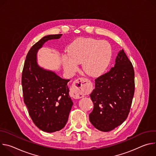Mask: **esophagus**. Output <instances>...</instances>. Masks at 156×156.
I'll use <instances>...</instances> for the list:
<instances>
[{"label":"esophagus","instance_id":"esophagus-1","mask_svg":"<svg viewBox=\"0 0 156 156\" xmlns=\"http://www.w3.org/2000/svg\"><path fill=\"white\" fill-rule=\"evenodd\" d=\"M87 81L84 78H79L73 82L72 91V96L75 99H80L84 97L83 92L87 88Z\"/></svg>","mask_w":156,"mask_h":156}]
</instances>
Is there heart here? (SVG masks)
<instances>
[{
	"label": "heart",
	"instance_id": "1",
	"mask_svg": "<svg viewBox=\"0 0 156 156\" xmlns=\"http://www.w3.org/2000/svg\"><path fill=\"white\" fill-rule=\"evenodd\" d=\"M69 54L63 57L65 69L74 72L78 68V63H82L84 72L91 76L102 75L112 57V49L105 41L93 38L80 37L73 41L69 46Z\"/></svg>",
	"mask_w": 156,
	"mask_h": 156
}]
</instances>
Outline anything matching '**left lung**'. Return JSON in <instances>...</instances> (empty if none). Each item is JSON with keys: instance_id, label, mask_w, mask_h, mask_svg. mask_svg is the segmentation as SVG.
Segmentation results:
<instances>
[{"instance_id": "8db88e82", "label": "left lung", "mask_w": 156, "mask_h": 156, "mask_svg": "<svg viewBox=\"0 0 156 156\" xmlns=\"http://www.w3.org/2000/svg\"><path fill=\"white\" fill-rule=\"evenodd\" d=\"M134 93L135 72L122 49L114 67L95 80V89L90 94L94 108L90 121L104 132L119 126L128 115Z\"/></svg>"}]
</instances>
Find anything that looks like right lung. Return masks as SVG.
I'll use <instances>...</instances> for the list:
<instances>
[{
  "label": "right lung",
  "instance_id": "obj_1",
  "mask_svg": "<svg viewBox=\"0 0 156 156\" xmlns=\"http://www.w3.org/2000/svg\"><path fill=\"white\" fill-rule=\"evenodd\" d=\"M62 36L48 35L34 44L27 55L22 72L23 99L29 114L37 127L48 133L59 131L65 126L73 103L67 85L70 80L41 67L37 53L44 43Z\"/></svg>",
  "mask_w": 156,
  "mask_h": 156
}]
</instances>
